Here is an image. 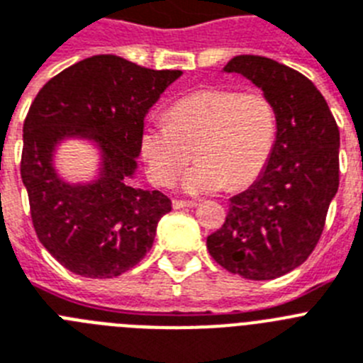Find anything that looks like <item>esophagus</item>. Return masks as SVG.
Wrapping results in <instances>:
<instances>
[{
  "label": "esophagus",
  "mask_w": 363,
  "mask_h": 363,
  "mask_svg": "<svg viewBox=\"0 0 363 363\" xmlns=\"http://www.w3.org/2000/svg\"><path fill=\"white\" fill-rule=\"evenodd\" d=\"M195 201H181V199H173V208L175 210H181V208H191L195 206Z\"/></svg>",
  "instance_id": "esophagus-1"
}]
</instances>
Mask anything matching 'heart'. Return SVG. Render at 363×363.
Segmentation results:
<instances>
[{
  "label": "heart",
  "instance_id": "b5f03b06",
  "mask_svg": "<svg viewBox=\"0 0 363 363\" xmlns=\"http://www.w3.org/2000/svg\"><path fill=\"white\" fill-rule=\"evenodd\" d=\"M276 129V109L263 93L212 87L173 104L166 122L144 129L140 150L157 184L172 186L194 151L199 162L182 179L186 194L238 190L263 172Z\"/></svg>",
  "mask_w": 363,
  "mask_h": 363
}]
</instances>
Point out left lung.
<instances>
[{
    "mask_svg": "<svg viewBox=\"0 0 363 363\" xmlns=\"http://www.w3.org/2000/svg\"><path fill=\"white\" fill-rule=\"evenodd\" d=\"M259 87L276 109V140L248 190L230 199L225 225L208 235L210 256L247 279L298 269L320 241L340 184V131L323 94L301 72L264 56L225 65Z\"/></svg>",
    "mask_w": 363,
    "mask_h": 363,
    "instance_id": "8db88e82",
    "label": "left lung"
}]
</instances>
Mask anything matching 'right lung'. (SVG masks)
<instances>
[{
	"mask_svg": "<svg viewBox=\"0 0 363 363\" xmlns=\"http://www.w3.org/2000/svg\"><path fill=\"white\" fill-rule=\"evenodd\" d=\"M181 71H153L115 55L82 60L50 78L23 124L21 181L38 239L65 269L106 279L133 269L153 247L172 201L129 184L137 172L144 118ZM65 138L101 151L99 177L64 182L54 151Z\"/></svg>",
	"mask_w": 363,
	"mask_h": 363,
	"instance_id": "right-lung-1",
	"label": "right lung"
}]
</instances>
